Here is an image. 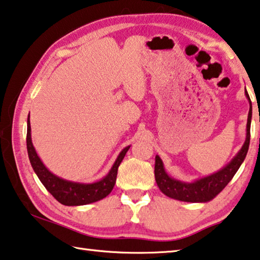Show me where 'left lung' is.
Masks as SVG:
<instances>
[{"instance_id": "obj_1", "label": "left lung", "mask_w": 260, "mask_h": 260, "mask_svg": "<svg viewBox=\"0 0 260 260\" xmlns=\"http://www.w3.org/2000/svg\"><path fill=\"white\" fill-rule=\"evenodd\" d=\"M245 96L250 103V110L248 115V123H246V138L244 145L242 146L241 150L237 152L236 156L215 174L211 176L204 177V178L197 179L193 183H185L171 178L166 172L162 159L158 155L155 157V179L164 194L172 199L186 201V203H207L214 199L219 193L223 189L233 177L240 169L243 160L248 154L249 145H250V126H251V117H252V108H251V101L249 93L245 89Z\"/></svg>"}]
</instances>
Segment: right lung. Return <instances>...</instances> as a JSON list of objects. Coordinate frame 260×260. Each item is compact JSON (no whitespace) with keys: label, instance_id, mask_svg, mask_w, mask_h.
<instances>
[{"label":"right lung","instance_id":"obj_1","mask_svg":"<svg viewBox=\"0 0 260 260\" xmlns=\"http://www.w3.org/2000/svg\"><path fill=\"white\" fill-rule=\"evenodd\" d=\"M30 117V114H28ZM26 147L27 154L30 158V163L34 168L35 172L38 176L40 182L46 187L47 191L59 201L60 204L64 206H81L96 203L98 200H102L103 198L109 196L112 191L117 180L118 168L120 166L121 160L125 157L126 152L128 151L129 147L123 148L120 154L115 159L114 164L111 168L109 174L104 178L94 182L91 184H83L71 182V180H66L60 178L55 175H53L48 169L44 166L41 162L39 156L37 155V151L32 145L31 140V126L30 119L27 118V133H26Z\"/></svg>","mask_w":260,"mask_h":260}]
</instances>
